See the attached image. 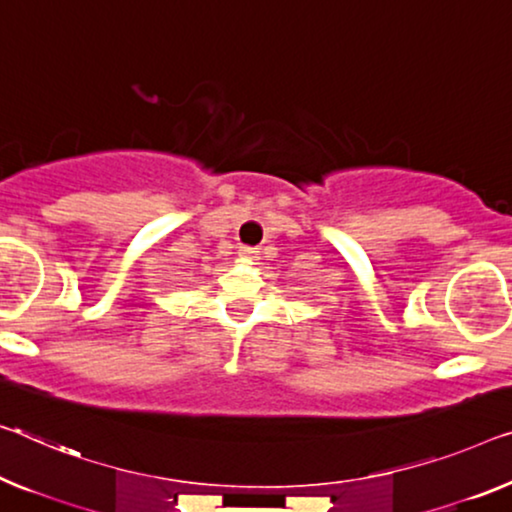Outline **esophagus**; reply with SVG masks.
<instances>
[{
	"label": "esophagus",
	"mask_w": 512,
	"mask_h": 512,
	"mask_svg": "<svg viewBox=\"0 0 512 512\" xmlns=\"http://www.w3.org/2000/svg\"><path fill=\"white\" fill-rule=\"evenodd\" d=\"M257 253H259L257 248H250V246H243V248H241V257H246V259L257 257Z\"/></svg>",
	"instance_id": "obj_1"
}]
</instances>
